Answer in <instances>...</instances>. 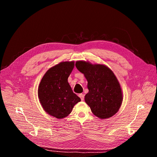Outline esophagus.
Here are the masks:
<instances>
[{"mask_svg": "<svg viewBox=\"0 0 157 157\" xmlns=\"http://www.w3.org/2000/svg\"><path fill=\"white\" fill-rule=\"evenodd\" d=\"M79 98H81V100H82V101L84 100V95H83V94H79Z\"/></svg>", "mask_w": 157, "mask_h": 157, "instance_id": "34e87169", "label": "esophagus"}]
</instances>
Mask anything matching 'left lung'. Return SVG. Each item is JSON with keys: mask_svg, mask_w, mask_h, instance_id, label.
Masks as SVG:
<instances>
[{"mask_svg": "<svg viewBox=\"0 0 157 157\" xmlns=\"http://www.w3.org/2000/svg\"><path fill=\"white\" fill-rule=\"evenodd\" d=\"M75 67L87 80L89 93L85 101L93 113L100 119H108L117 113L123 102V93L112 70L104 64H93L78 60Z\"/></svg>", "mask_w": 157, "mask_h": 157, "instance_id": "8db88e82", "label": "left lung"}]
</instances>
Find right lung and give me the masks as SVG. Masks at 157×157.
Segmentation results:
<instances>
[{"label": "right lung", "instance_id": "1", "mask_svg": "<svg viewBox=\"0 0 157 157\" xmlns=\"http://www.w3.org/2000/svg\"><path fill=\"white\" fill-rule=\"evenodd\" d=\"M74 67V61L59 63L45 72L38 86V96L43 109L57 119L67 117L81 101L68 82Z\"/></svg>", "mask_w": 157, "mask_h": 157}]
</instances>
